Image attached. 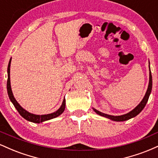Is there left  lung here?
<instances>
[{"mask_svg":"<svg viewBox=\"0 0 158 158\" xmlns=\"http://www.w3.org/2000/svg\"><path fill=\"white\" fill-rule=\"evenodd\" d=\"M152 73H151V70H150V66H149V82H148V89L147 91H146V94H145L144 97H143V100L141 101L140 103L137 106L135 109H133L131 111H130L129 113L126 114H123V115L121 116H112V115H108V114L102 113V112L99 111V110L94 109L93 108L94 111L96 112L97 114L99 115L102 116V117H105L106 118H108L111 120L114 121H117V122H119V121H126L128 120V119L133 118V117H136L137 114H139L142 111V110L144 108V107L146 106V103L148 102V97H149L150 94L152 92Z\"/></svg>","mask_w":158,"mask_h":158,"instance_id":"8db88e82","label":"left lung"}]
</instances>
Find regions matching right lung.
I'll use <instances>...</instances> for the list:
<instances>
[{
    "label": "right lung",
    "mask_w": 158,
    "mask_h": 158,
    "mask_svg": "<svg viewBox=\"0 0 158 158\" xmlns=\"http://www.w3.org/2000/svg\"><path fill=\"white\" fill-rule=\"evenodd\" d=\"M11 60H12V59H10V62H9V64H8V68H7V73H8V79H7V84H6L7 93H8L9 97H10L11 102H12V104L14 105L15 108L17 109L18 111H19L20 115H21L22 117H23L25 119H27V120L30 121V122H32L35 123H40L44 122V121H47V120H49V119L56 118V117H59L60 114H62L65 109V99H64V100H63L62 104H61V106L60 108H59V110H57L56 112H54V113L44 114V115H36V114H31L25 109H23L22 107L20 106L19 102L16 101L15 97H14L12 89H11V85H10Z\"/></svg>",
    "instance_id": "1"
}]
</instances>
